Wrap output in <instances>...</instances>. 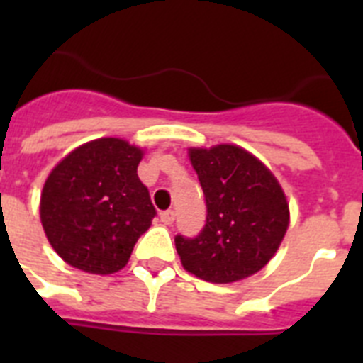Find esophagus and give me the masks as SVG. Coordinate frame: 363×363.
<instances>
[{
    "mask_svg": "<svg viewBox=\"0 0 363 363\" xmlns=\"http://www.w3.org/2000/svg\"><path fill=\"white\" fill-rule=\"evenodd\" d=\"M174 218H176V213L172 209L163 211V213L160 214V220H162L163 225H171L172 221H174Z\"/></svg>",
    "mask_w": 363,
    "mask_h": 363,
    "instance_id": "1",
    "label": "esophagus"
}]
</instances>
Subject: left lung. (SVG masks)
Masks as SVG:
<instances>
[{"instance_id": "left-lung-1", "label": "left lung", "mask_w": 363, "mask_h": 363, "mask_svg": "<svg viewBox=\"0 0 363 363\" xmlns=\"http://www.w3.org/2000/svg\"><path fill=\"white\" fill-rule=\"evenodd\" d=\"M207 220L194 238H174L182 265L213 284H230L267 265L289 227V203L264 163L236 145L189 149Z\"/></svg>"}]
</instances>
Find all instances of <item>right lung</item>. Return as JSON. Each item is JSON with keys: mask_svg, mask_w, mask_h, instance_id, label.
<instances>
[{"mask_svg": "<svg viewBox=\"0 0 363 363\" xmlns=\"http://www.w3.org/2000/svg\"><path fill=\"white\" fill-rule=\"evenodd\" d=\"M142 156L125 140L99 138L54 167L41 192L40 218L67 264L92 274L127 265L156 216L149 189L138 178Z\"/></svg>", "mask_w": 363, "mask_h": 363, "instance_id": "add662e5", "label": "right lung"}]
</instances>
